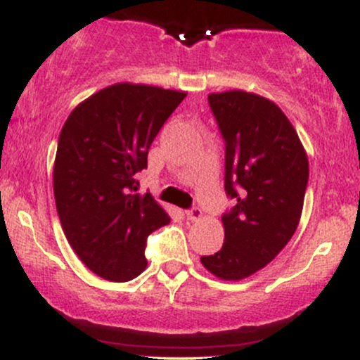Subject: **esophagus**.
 Wrapping results in <instances>:
<instances>
[{"instance_id":"obj_1","label":"esophagus","mask_w":360,"mask_h":360,"mask_svg":"<svg viewBox=\"0 0 360 360\" xmlns=\"http://www.w3.org/2000/svg\"><path fill=\"white\" fill-rule=\"evenodd\" d=\"M186 217H188V220L198 221L201 217H203V212H201L200 206L194 205V206H191V208H189V210H186Z\"/></svg>"}]
</instances>
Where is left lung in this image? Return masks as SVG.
<instances>
[{
	"label": "left lung",
	"instance_id": "8db88e82",
	"mask_svg": "<svg viewBox=\"0 0 360 360\" xmlns=\"http://www.w3.org/2000/svg\"><path fill=\"white\" fill-rule=\"evenodd\" d=\"M208 103L225 142V193L233 206L221 214L223 247L201 264L238 281L267 266L296 232L308 157L286 115L266 98L226 91Z\"/></svg>",
	"mask_w": 360,
	"mask_h": 360
}]
</instances>
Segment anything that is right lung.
I'll use <instances>...</instances> for the list:
<instances>
[{"label":"right lung","instance_id":"1","mask_svg":"<svg viewBox=\"0 0 360 360\" xmlns=\"http://www.w3.org/2000/svg\"><path fill=\"white\" fill-rule=\"evenodd\" d=\"M186 93L113 84L65 120L53 164V196L69 243L103 279L125 283L147 267L146 243L167 225L150 193H139L148 148Z\"/></svg>","mask_w":360,"mask_h":360}]
</instances>
